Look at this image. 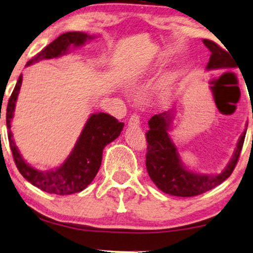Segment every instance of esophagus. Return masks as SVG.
<instances>
[{
  "instance_id": "esophagus-1",
  "label": "esophagus",
  "mask_w": 253,
  "mask_h": 253,
  "mask_svg": "<svg viewBox=\"0 0 253 253\" xmlns=\"http://www.w3.org/2000/svg\"><path fill=\"white\" fill-rule=\"evenodd\" d=\"M139 124H140V117H139V115H137V114H133V115L130 116V119H129V126L137 127V126H139Z\"/></svg>"
}]
</instances>
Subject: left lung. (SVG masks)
Here are the masks:
<instances>
[{
	"label": "left lung",
	"mask_w": 253,
	"mask_h": 253,
	"mask_svg": "<svg viewBox=\"0 0 253 253\" xmlns=\"http://www.w3.org/2000/svg\"><path fill=\"white\" fill-rule=\"evenodd\" d=\"M203 42L211 51L210 62L206 67L207 70L236 68L234 57L228 53L229 50L226 51L211 40L204 39ZM171 120V112H165L154 115L148 121L146 168L154 184L168 195L193 197L212 190L226 181L236 167L247 130L238 139L236 150L227 167L219 174L205 175L189 170L183 166L177 148L168 134Z\"/></svg>",
	"instance_id": "left-lung-1"
}]
</instances>
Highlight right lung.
Instances as JSON below:
<instances>
[{
    "label": "right lung",
    "mask_w": 253,
    "mask_h": 253,
    "mask_svg": "<svg viewBox=\"0 0 253 253\" xmlns=\"http://www.w3.org/2000/svg\"><path fill=\"white\" fill-rule=\"evenodd\" d=\"M93 37L84 32H67L61 34L57 39L44 47L26 65H31L41 60L58 57L68 53L70 46L79 47ZM23 77L19 76L18 82L13 88L6 106V126L9 133V144L13 160L23 177L44 192L55 195H71L81 192L95 177L102 160V152L106 145L112 143L121 134L124 123L119 122L115 117L106 113L92 114L86 122L74 150L63 164L49 171H40L31 167L20 155L12 133L10 131L15 106L18 96Z\"/></svg>",
    "instance_id": "obj_1"
}]
</instances>
